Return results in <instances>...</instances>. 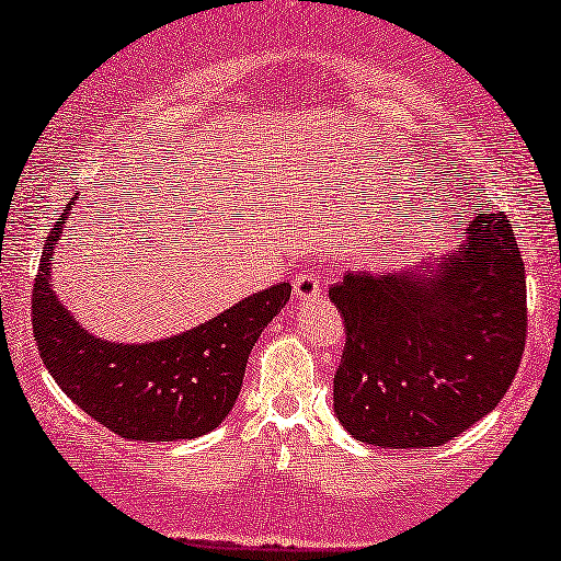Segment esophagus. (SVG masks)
Listing matches in <instances>:
<instances>
[{
	"label": "esophagus",
	"instance_id": "obj_1",
	"mask_svg": "<svg viewBox=\"0 0 561 561\" xmlns=\"http://www.w3.org/2000/svg\"><path fill=\"white\" fill-rule=\"evenodd\" d=\"M321 293H323V287H321V276L319 274H308V272H302V274H298L295 276V298L298 300H316V298H321Z\"/></svg>",
	"mask_w": 561,
	"mask_h": 561
}]
</instances>
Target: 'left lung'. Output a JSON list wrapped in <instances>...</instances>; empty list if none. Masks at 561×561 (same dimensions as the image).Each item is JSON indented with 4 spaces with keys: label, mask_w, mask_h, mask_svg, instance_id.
Wrapping results in <instances>:
<instances>
[{
    "label": "left lung",
    "mask_w": 561,
    "mask_h": 561,
    "mask_svg": "<svg viewBox=\"0 0 561 561\" xmlns=\"http://www.w3.org/2000/svg\"><path fill=\"white\" fill-rule=\"evenodd\" d=\"M462 234L442 261L329 289L347 332L334 413L357 442L442 447L507 394L528 329L525 263L504 211H478Z\"/></svg>",
    "instance_id": "1"
}]
</instances>
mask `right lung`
<instances>
[{"mask_svg":"<svg viewBox=\"0 0 561 561\" xmlns=\"http://www.w3.org/2000/svg\"><path fill=\"white\" fill-rule=\"evenodd\" d=\"M70 214L46 240L33 285V334L51 379L93 421L135 442L198 438L229 415L248 355L287 306L289 282L221 310L187 332L153 342H110L80 327L51 285V255Z\"/></svg>","mask_w":561,"mask_h":561,"instance_id":"1","label":"right lung"}]
</instances>
